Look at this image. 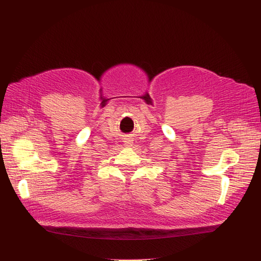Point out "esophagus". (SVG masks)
I'll return each instance as SVG.
<instances>
[{"mask_svg":"<svg viewBox=\"0 0 261 261\" xmlns=\"http://www.w3.org/2000/svg\"><path fill=\"white\" fill-rule=\"evenodd\" d=\"M124 142H125V145H127V146H129V145L133 144V140H132V138H129V137L125 138Z\"/></svg>","mask_w":261,"mask_h":261,"instance_id":"1","label":"esophagus"}]
</instances>
